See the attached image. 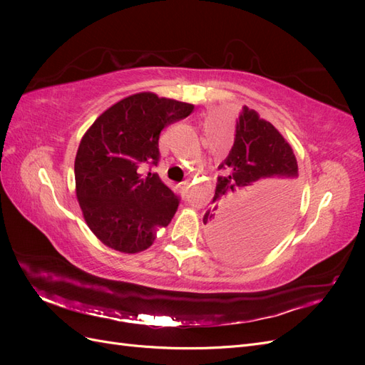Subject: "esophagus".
I'll use <instances>...</instances> for the list:
<instances>
[{
  "mask_svg": "<svg viewBox=\"0 0 365 365\" xmlns=\"http://www.w3.org/2000/svg\"><path fill=\"white\" fill-rule=\"evenodd\" d=\"M182 190L187 193L189 192V189H190V185H192V182H190V180H185V181H182Z\"/></svg>",
  "mask_w": 365,
  "mask_h": 365,
  "instance_id": "34e87169",
  "label": "esophagus"
}]
</instances>
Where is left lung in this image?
Segmentation results:
<instances>
[{
  "label": "left lung",
  "mask_w": 365,
  "mask_h": 365,
  "mask_svg": "<svg viewBox=\"0 0 365 365\" xmlns=\"http://www.w3.org/2000/svg\"><path fill=\"white\" fill-rule=\"evenodd\" d=\"M204 215L215 250L250 260L271 250L288 230L298 197V165L288 141L248 106L236 121L235 145L217 168Z\"/></svg>",
  "instance_id": "8db88e82"
}]
</instances>
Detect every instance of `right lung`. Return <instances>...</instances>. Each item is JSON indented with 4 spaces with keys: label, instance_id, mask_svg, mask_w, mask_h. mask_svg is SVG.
I'll return each instance as SVG.
<instances>
[{
    "label": "right lung",
    "instance_id": "add662e5",
    "mask_svg": "<svg viewBox=\"0 0 365 365\" xmlns=\"http://www.w3.org/2000/svg\"><path fill=\"white\" fill-rule=\"evenodd\" d=\"M193 109L138 93L108 108L85 132L74 161L76 195L88 227L106 247L140 252L170 224L180 197L158 173L143 172L160 161L161 130Z\"/></svg>",
    "mask_w": 365,
    "mask_h": 365
}]
</instances>
